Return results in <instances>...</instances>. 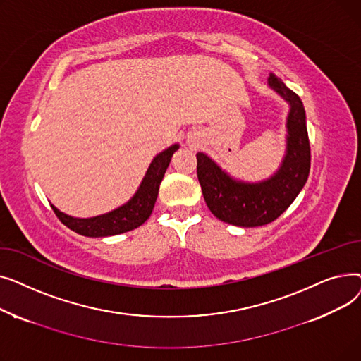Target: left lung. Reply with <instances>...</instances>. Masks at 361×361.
<instances>
[{"instance_id":"8db88e82","label":"left lung","mask_w":361,"mask_h":361,"mask_svg":"<svg viewBox=\"0 0 361 361\" xmlns=\"http://www.w3.org/2000/svg\"><path fill=\"white\" fill-rule=\"evenodd\" d=\"M269 86L290 105L287 155L281 169L268 181L247 184L233 180L202 152L197 158V178L209 211L221 221L237 226H260L274 222L305 187L310 173V142L306 112L298 94L288 89L275 74Z\"/></svg>"}]
</instances>
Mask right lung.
<instances>
[{
    "mask_svg": "<svg viewBox=\"0 0 361 361\" xmlns=\"http://www.w3.org/2000/svg\"><path fill=\"white\" fill-rule=\"evenodd\" d=\"M177 149L178 145L171 146L166 150L161 152V154L152 161L137 193L133 196V199L128 203L118 207L116 211L87 219L68 216L60 212L54 206L52 211L55 212L56 218H59L66 226H68L70 230L86 237H108L135 230L137 226H140L150 216L152 211H154L159 192V184L169 165L171 157H173Z\"/></svg>",
    "mask_w": 361,
    "mask_h": 361,
    "instance_id": "right-lung-1",
    "label": "right lung"
}]
</instances>
